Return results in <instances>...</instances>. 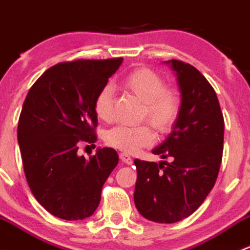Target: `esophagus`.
<instances>
[{
	"label": "esophagus",
	"instance_id": "esophagus-1",
	"mask_svg": "<svg viewBox=\"0 0 250 250\" xmlns=\"http://www.w3.org/2000/svg\"><path fill=\"white\" fill-rule=\"evenodd\" d=\"M120 158H121V161H122L123 163H125V165H132V163H133L132 157H130V156L128 155V153H125V152L120 153Z\"/></svg>",
	"mask_w": 250,
	"mask_h": 250
}]
</instances>
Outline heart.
<instances>
[{"label": "heart", "instance_id": "b5f03b06", "mask_svg": "<svg viewBox=\"0 0 250 250\" xmlns=\"http://www.w3.org/2000/svg\"><path fill=\"white\" fill-rule=\"evenodd\" d=\"M123 87L144 103V116L158 132H167L178 117L180 102L172 89L166 88L165 80L156 71L146 67L137 69L123 80ZM111 85H105L94 102L98 118L110 121L112 117ZM105 141L111 147L127 153H134L141 147L153 143V133L148 125H117L105 135Z\"/></svg>", "mask_w": 250, "mask_h": 250}]
</instances>
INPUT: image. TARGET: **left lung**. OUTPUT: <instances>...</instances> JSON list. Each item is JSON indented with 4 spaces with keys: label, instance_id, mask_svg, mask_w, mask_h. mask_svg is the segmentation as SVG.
<instances>
[{
    "label": "left lung",
    "instance_id": "obj_1",
    "mask_svg": "<svg viewBox=\"0 0 250 250\" xmlns=\"http://www.w3.org/2000/svg\"><path fill=\"white\" fill-rule=\"evenodd\" d=\"M180 92V109L169 135L152 150L170 162L135 160L134 203L145 219L173 224L190 216L218 178L224 147V117L215 90L192 65L163 62Z\"/></svg>",
    "mask_w": 250,
    "mask_h": 250
}]
</instances>
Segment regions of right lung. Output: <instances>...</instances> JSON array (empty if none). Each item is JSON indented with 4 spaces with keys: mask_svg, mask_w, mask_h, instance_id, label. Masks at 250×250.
I'll list each match as a JSON object with an SVG mask.
<instances>
[{
    "mask_svg": "<svg viewBox=\"0 0 250 250\" xmlns=\"http://www.w3.org/2000/svg\"><path fill=\"white\" fill-rule=\"evenodd\" d=\"M123 58L76 60L49 67L30 88L18 123V143L32 195L64 220L92 215L102 188L118 163L111 147H98L89 160L78 144L94 145V102ZM95 147V145H94Z\"/></svg>",
    "mask_w": 250,
    "mask_h": 250,
    "instance_id": "add662e5",
    "label": "right lung"
}]
</instances>
